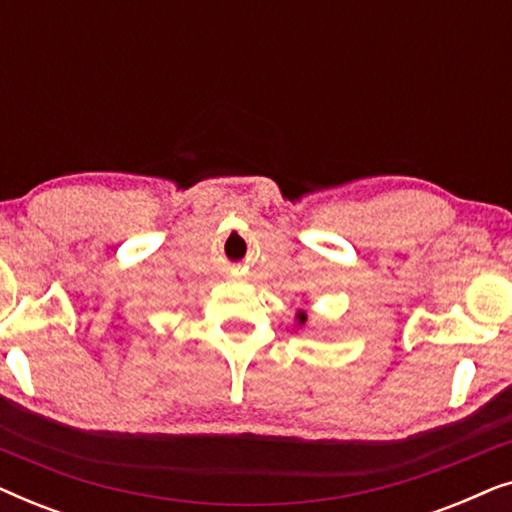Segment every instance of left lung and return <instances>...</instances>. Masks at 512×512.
<instances>
[{
    "label": "left lung",
    "mask_w": 512,
    "mask_h": 512,
    "mask_svg": "<svg viewBox=\"0 0 512 512\" xmlns=\"http://www.w3.org/2000/svg\"><path fill=\"white\" fill-rule=\"evenodd\" d=\"M296 321H298V326H303L305 321H307V312H305V310H300V312L296 314Z\"/></svg>",
    "instance_id": "obj_1"
}]
</instances>
